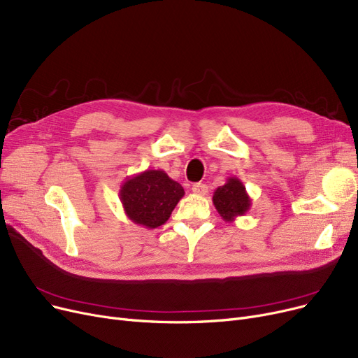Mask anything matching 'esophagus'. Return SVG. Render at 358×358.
I'll return each mask as SVG.
<instances>
[{"instance_id":"34e87169","label":"esophagus","mask_w":358,"mask_h":358,"mask_svg":"<svg viewBox=\"0 0 358 358\" xmlns=\"http://www.w3.org/2000/svg\"><path fill=\"white\" fill-rule=\"evenodd\" d=\"M192 192L194 194H201V196H205L208 193V186L203 182H196L192 186Z\"/></svg>"}]
</instances>
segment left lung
Segmentation results:
<instances>
[{"label": "left lung", "instance_id": "1", "mask_svg": "<svg viewBox=\"0 0 358 358\" xmlns=\"http://www.w3.org/2000/svg\"><path fill=\"white\" fill-rule=\"evenodd\" d=\"M213 202L221 218L229 222L237 217H243L252 205L245 184L237 177H229L226 184L214 192Z\"/></svg>", "mask_w": 358, "mask_h": 358}]
</instances>
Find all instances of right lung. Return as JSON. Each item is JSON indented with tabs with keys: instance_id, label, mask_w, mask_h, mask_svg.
<instances>
[{
	"instance_id": "right-lung-1",
	"label": "right lung",
	"mask_w": 358,
	"mask_h": 358,
	"mask_svg": "<svg viewBox=\"0 0 358 358\" xmlns=\"http://www.w3.org/2000/svg\"><path fill=\"white\" fill-rule=\"evenodd\" d=\"M182 196L181 184L162 169H145L128 177L119 190L125 215L145 229L165 224Z\"/></svg>"
}]
</instances>
